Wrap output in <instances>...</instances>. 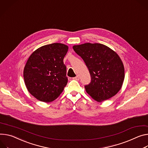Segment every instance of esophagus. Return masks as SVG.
Returning a JSON list of instances; mask_svg holds the SVG:
<instances>
[{"mask_svg": "<svg viewBox=\"0 0 148 148\" xmlns=\"http://www.w3.org/2000/svg\"><path fill=\"white\" fill-rule=\"evenodd\" d=\"M73 79H75V80H77V81H78V80H79V77L77 75V76H76L75 77H74Z\"/></svg>", "mask_w": 148, "mask_h": 148, "instance_id": "34e87169", "label": "esophagus"}]
</instances>
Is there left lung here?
<instances>
[{
	"mask_svg": "<svg viewBox=\"0 0 148 148\" xmlns=\"http://www.w3.org/2000/svg\"><path fill=\"white\" fill-rule=\"evenodd\" d=\"M73 48L88 69L91 82L85 89L91 98L101 102L115 96L125 79L124 65L117 53L99 43H85Z\"/></svg>",
	"mask_w": 148,
	"mask_h": 148,
	"instance_id": "1",
	"label": "left lung"
}]
</instances>
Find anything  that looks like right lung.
Here are the masks:
<instances>
[{"label":"right lung","instance_id":"obj_1","mask_svg":"<svg viewBox=\"0 0 148 148\" xmlns=\"http://www.w3.org/2000/svg\"><path fill=\"white\" fill-rule=\"evenodd\" d=\"M69 47L61 43L44 45L29 56L23 70L25 86L37 100L49 103L57 99L66 86L63 60Z\"/></svg>","mask_w":148,"mask_h":148}]
</instances>
